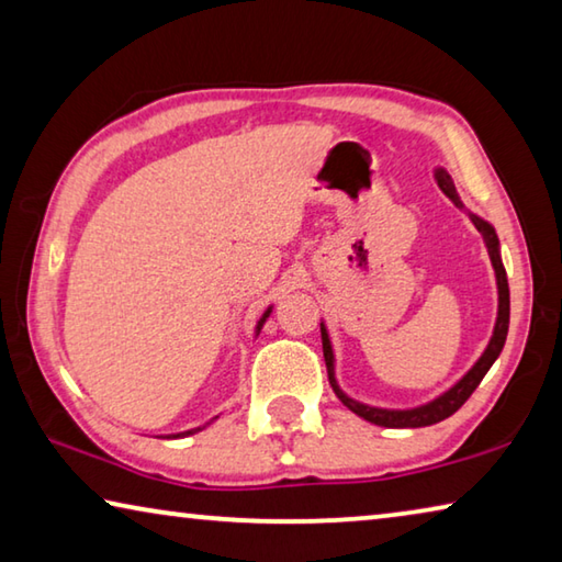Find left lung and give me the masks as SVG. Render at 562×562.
<instances>
[{
    "instance_id": "obj_1",
    "label": "left lung",
    "mask_w": 562,
    "mask_h": 562,
    "mask_svg": "<svg viewBox=\"0 0 562 562\" xmlns=\"http://www.w3.org/2000/svg\"><path fill=\"white\" fill-rule=\"evenodd\" d=\"M439 178V186L446 195L451 198V201L459 205V198H456V190L451 178L439 170L436 173ZM475 227H479V233L483 237V243L488 247V255H491V262H493V270H496V278H498V319H496V331H493V339L488 349L483 351V357L475 361V367L471 369L469 374H465L459 384H456L451 392H446L443 396L436 398V402L426 404L422 408H412V412H384V408H372V406H364V404H357L355 398H349L341 389L337 386V379H335V361H331V347H329V337L325 327H322V351H325V364H327V376H329V384L335 389V394L339 396V402L345 404L347 408H351L357 416L367 418V422H372L376 426H386V429H418V426H431V424H439L443 418H449L451 414L459 412V408L465 404V398H469L475 386L481 384V379L486 376V372L491 369L493 361L498 359L503 345H506V335H508V319H510V292H508V278H506V268H503L501 262V255H498V237L496 231L488 223H483L481 217H473Z\"/></svg>"
}]
</instances>
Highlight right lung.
Listing matches in <instances>:
<instances>
[{"label": "right lung", "mask_w": 562, "mask_h": 562, "mask_svg": "<svg viewBox=\"0 0 562 562\" xmlns=\"http://www.w3.org/2000/svg\"><path fill=\"white\" fill-rule=\"evenodd\" d=\"M265 317H268V315H265ZM265 322V319H262ZM262 322H260V325H262ZM188 434H193V431H186V434H178V436H188Z\"/></svg>", "instance_id": "1"}]
</instances>
